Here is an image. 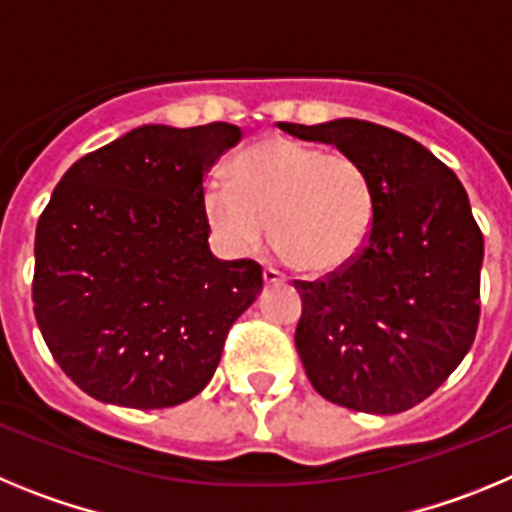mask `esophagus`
I'll return each instance as SVG.
<instances>
[{"mask_svg":"<svg viewBox=\"0 0 512 512\" xmlns=\"http://www.w3.org/2000/svg\"><path fill=\"white\" fill-rule=\"evenodd\" d=\"M264 284L271 287V284H284V277L277 269H264Z\"/></svg>","mask_w":512,"mask_h":512,"instance_id":"34e87169","label":"esophagus"}]
</instances>
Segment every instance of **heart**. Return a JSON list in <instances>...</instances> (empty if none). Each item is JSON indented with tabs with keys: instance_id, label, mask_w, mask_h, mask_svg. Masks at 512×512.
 <instances>
[{
	"instance_id": "b5f03b06",
	"label": "heart",
	"mask_w": 512,
	"mask_h": 512,
	"mask_svg": "<svg viewBox=\"0 0 512 512\" xmlns=\"http://www.w3.org/2000/svg\"><path fill=\"white\" fill-rule=\"evenodd\" d=\"M212 179L202 210L225 251L243 256L269 238L292 266L323 274L354 261L374 217L372 179L354 156L292 138H266Z\"/></svg>"
}]
</instances>
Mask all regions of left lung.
Segmentation results:
<instances>
[{"label": "left lung", "instance_id": "obj_1", "mask_svg": "<svg viewBox=\"0 0 512 512\" xmlns=\"http://www.w3.org/2000/svg\"><path fill=\"white\" fill-rule=\"evenodd\" d=\"M279 128L354 156L374 192L359 256L320 282L295 284V343L307 379L348 410H410L446 382L477 333L485 241L467 189L418 140L377 122Z\"/></svg>", "mask_w": 512, "mask_h": 512}]
</instances>
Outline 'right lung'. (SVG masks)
Wrapping results in <instances>:
<instances>
[{
  "label": "right lung",
  "instance_id": "1",
  "mask_svg": "<svg viewBox=\"0 0 512 512\" xmlns=\"http://www.w3.org/2000/svg\"><path fill=\"white\" fill-rule=\"evenodd\" d=\"M241 128L140 125L71 166L35 230L33 302L53 359L107 405L171 408L207 387L261 266L210 251L202 179Z\"/></svg>",
  "mask_w": 512,
  "mask_h": 512
}]
</instances>
